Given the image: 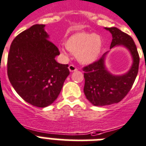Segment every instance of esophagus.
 I'll return each mask as SVG.
<instances>
[{"label":"esophagus","instance_id":"esophagus-1","mask_svg":"<svg viewBox=\"0 0 146 146\" xmlns=\"http://www.w3.org/2000/svg\"><path fill=\"white\" fill-rule=\"evenodd\" d=\"M68 69H69L70 72H74V71H77L78 68H77L74 65H70L69 66H68Z\"/></svg>","mask_w":146,"mask_h":146}]
</instances>
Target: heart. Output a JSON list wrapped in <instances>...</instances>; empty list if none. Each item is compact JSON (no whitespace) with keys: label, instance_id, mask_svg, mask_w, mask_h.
I'll return each instance as SVG.
<instances>
[{"label":"heart","instance_id":"1","mask_svg":"<svg viewBox=\"0 0 146 146\" xmlns=\"http://www.w3.org/2000/svg\"><path fill=\"white\" fill-rule=\"evenodd\" d=\"M65 47L83 64L94 62L100 55L102 39L100 36L86 32L74 33L65 41ZM63 53L65 52L62 49Z\"/></svg>","mask_w":146,"mask_h":146}]
</instances>
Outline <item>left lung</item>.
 Returning a JSON list of instances; mask_svg holds the SVG:
<instances>
[{
    "mask_svg": "<svg viewBox=\"0 0 146 146\" xmlns=\"http://www.w3.org/2000/svg\"><path fill=\"white\" fill-rule=\"evenodd\" d=\"M113 36L110 48L123 45L130 51L133 64L128 73L121 76L112 75L105 68L106 53L93 63L83 68L86 98L94 106H106L121 101L129 92L137 76L139 55L133 38L116 27L105 28Z\"/></svg>",
    "mask_w": 146,
    "mask_h": 146,
    "instance_id": "8db88e82",
    "label": "left lung"
}]
</instances>
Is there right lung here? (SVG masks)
Returning <instances> with one entry per match:
<instances>
[{
    "instance_id": "right-lung-1",
    "label": "right lung",
    "mask_w": 146,
    "mask_h": 146,
    "mask_svg": "<svg viewBox=\"0 0 146 146\" xmlns=\"http://www.w3.org/2000/svg\"><path fill=\"white\" fill-rule=\"evenodd\" d=\"M44 24H36L14 38L7 57V76L17 93L30 104L46 107L59 95L69 74L68 65L55 59L60 52L48 39Z\"/></svg>"
}]
</instances>
